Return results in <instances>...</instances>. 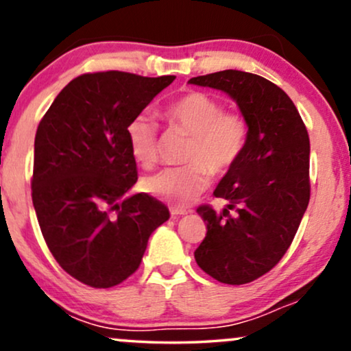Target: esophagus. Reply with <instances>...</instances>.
Listing matches in <instances>:
<instances>
[{"label": "esophagus", "instance_id": "obj_1", "mask_svg": "<svg viewBox=\"0 0 351 351\" xmlns=\"http://www.w3.org/2000/svg\"><path fill=\"white\" fill-rule=\"evenodd\" d=\"M170 213H171V216L173 217H178V216H183V215H186V209H181V208H170Z\"/></svg>", "mask_w": 351, "mask_h": 351}]
</instances>
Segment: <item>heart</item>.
<instances>
[{
  "mask_svg": "<svg viewBox=\"0 0 351 351\" xmlns=\"http://www.w3.org/2000/svg\"><path fill=\"white\" fill-rule=\"evenodd\" d=\"M173 130L191 135L183 162L188 165L145 180V191L173 206H186L209 186V171L226 175L247 147L249 125L239 112L224 110L223 102L201 90H189L163 108ZM130 155L140 167L152 168L160 156L158 127L148 115L134 117L125 128Z\"/></svg>",
  "mask_w": 351,
  "mask_h": 351,
  "instance_id": "1",
  "label": "heart"
}]
</instances>
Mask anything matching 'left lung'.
I'll use <instances>...</instances> for the list:
<instances>
[{
    "label": "left lung",
    "instance_id": "left-lung-1",
    "mask_svg": "<svg viewBox=\"0 0 351 351\" xmlns=\"http://www.w3.org/2000/svg\"><path fill=\"white\" fill-rule=\"evenodd\" d=\"M189 84L226 92L247 120V147L215 189L228 208L196 209L208 231L195 259L223 284H249L284 257L308 206L307 128L291 97L261 75L228 69Z\"/></svg>",
    "mask_w": 351,
    "mask_h": 351
}]
</instances>
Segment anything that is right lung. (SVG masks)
<instances>
[{"instance_id": "add662e5", "label": "right lung", "mask_w": 351, "mask_h": 351, "mask_svg": "<svg viewBox=\"0 0 351 351\" xmlns=\"http://www.w3.org/2000/svg\"><path fill=\"white\" fill-rule=\"evenodd\" d=\"M175 79L82 74L59 92L38 125L36 216L54 259L82 284L108 289L128 279L148 237L170 217L147 193L127 196L138 175L125 128Z\"/></svg>"}]
</instances>
